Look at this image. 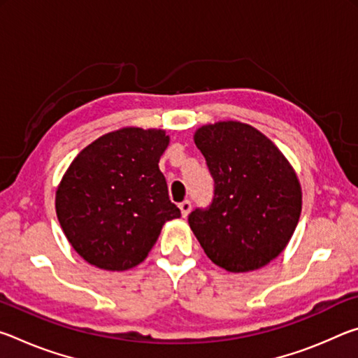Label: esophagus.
Listing matches in <instances>:
<instances>
[{
    "label": "esophagus",
    "instance_id": "1",
    "mask_svg": "<svg viewBox=\"0 0 358 358\" xmlns=\"http://www.w3.org/2000/svg\"><path fill=\"white\" fill-rule=\"evenodd\" d=\"M178 207H180V210H181V216H183V217H186L187 215H189V211H191V202L189 201H183V202H181L180 205H178Z\"/></svg>",
    "mask_w": 358,
    "mask_h": 358
}]
</instances>
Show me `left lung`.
I'll list each match as a JSON object with an SVG mask.
<instances>
[{
    "label": "left lung",
    "instance_id": "obj_1",
    "mask_svg": "<svg viewBox=\"0 0 358 358\" xmlns=\"http://www.w3.org/2000/svg\"><path fill=\"white\" fill-rule=\"evenodd\" d=\"M215 180L208 210L187 217L211 262L232 273L262 268L286 250L301 213V186L281 150L241 121L194 132Z\"/></svg>",
    "mask_w": 358,
    "mask_h": 358
}]
</instances>
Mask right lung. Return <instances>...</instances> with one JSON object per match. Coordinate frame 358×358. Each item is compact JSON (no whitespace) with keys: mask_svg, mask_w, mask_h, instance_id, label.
Segmentation results:
<instances>
[{"mask_svg":"<svg viewBox=\"0 0 358 358\" xmlns=\"http://www.w3.org/2000/svg\"><path fill=\"white\" fill-rule=\"evenodd\" d=\"M164 129L121 128L85 147L57 187L66 238L90 265L124 271L147 259L161 229L180 217L169 199L159 159Z\"/></svg>","mask_w":358,"mask_h":358,"instance_id":"1","label":"right lung"}]
</instances>
